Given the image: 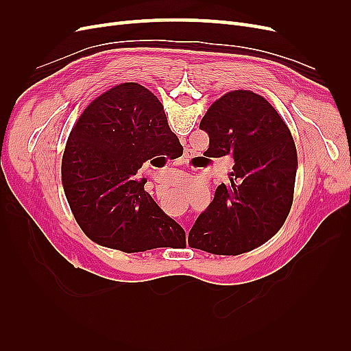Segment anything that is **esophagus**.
Masks as SVG:
<instances>
[{
  "label": "esophagus",
  "mask_w": 351,
  "mask_h": 351,
  "mask_svg": "<svg viewBox=\"0 0 351 351\" xmlns=\"http://www.w3.org/2000/svg\"><path fill=\"white\" fill-rule=\"evenodd\" d=\"M182 226H183V228H184V230H186V231H187V228H189V227H187V222H184V221H182Z\"/></svg>",
  "instance_id": "34e87169"
}]
</instances>
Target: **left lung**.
<instances>
[{
    "instance_id": "left-lung-1",
    "label": "left lung",
    "mask_w": 351,
    "mask_h": 351,
    "mask_svg": "<svg viewBox=\"0 0 351 351\" xmlns=\"http://www.w3.org/2000/svg\"><path fill=\"white\" fill-rule=\"evenodd\" d=\"M209 134V158L231 156L230 183L189 232L192 247L241 254L271 239L289 217L297 152L289 127L261 95L232 90L215 101L200 121Z\"/></svg>"
}]
</instances>
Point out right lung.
<instances>
[{"mask_svg": "<svg viewBox=\"0 0 351 351\" xmlns=\"http://www.w3.org/2000/svg\"><path fill=\"white\" fill-rule=\"evenodd\" d=\"M182 149L162 104L142 84L123 83L95 99L73 127L61 165L84 234L125 253L186 244L184 230L145 192L143 178H136L143 162L167 161Z\"/></svg>", "mask_w": 351, "mask_h": 351, "instance_id": "add662e5", "label": "right lung"}]
</instances>
